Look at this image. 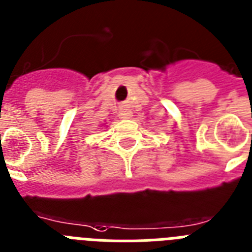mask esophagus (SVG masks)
<instances>
[{
    "label": "esophagus",
    "instance_id": "esophagus-1",
    "mask_svg": "<svg viewBox=\"0 0 252 252\" xmlns=\"http://www.w3.org/2000/svg\"><path fill=\"white\" fill-rule=\"evenodd\" d=\"M118 117H119L120 119H129V118L132 117V113H130V110H128V109H122V110L119 111V114H118Z\"/></svg>",
    "mask_w": 252,
    "mask_h": 252
}]
</instances>
